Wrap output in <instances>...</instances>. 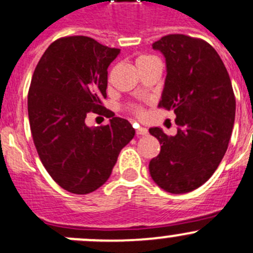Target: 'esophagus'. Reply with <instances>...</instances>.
Here are the masks:
<instances>
[{"label": "esophagus", "instance_id": "1", "mask_svg": "<svg viewBox=\"0 0 253 253\" xmlns=\"http://www.w3.org/2000/svg\"><path fill=\"white\" fill-rule=\"evenodd\" d=\"M136 134L137 136H147L148 134V129L144 128V127H136Z\"/></svg>", "mask_w": 253, "mask_h": 253}]
</instances>
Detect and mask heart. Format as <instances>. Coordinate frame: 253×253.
Instances as JSON below:
<instances>
[{"mask_svg":"<svg viewBox=\"0 0 253 253\" xmlns=\"http://www.w3.org/2000/svg\"><path fill=\"white\" fill-rule=\"evenodd\" d=\"M152 58H153V56H149V55L139 56V58L137 59V64H139V63H143V61H146V60H149V59H152ZM129 110H131V111L133 112L137 117L143 116V109H142L141 106H138V105H131V106H129Z\"/></svg>","mask_w":253,"mask_h":253,"instance_id":"obj_1","label":"heart"}]
</instances>
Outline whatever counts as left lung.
Segmentation results:
<instances>
[{
  "instance_id": "obj_1",
  "label": "left lung",
  "mask_w": 253,
  "mask_h": 253,
  "mask_svg": "<svg viewBox=\"0 0 253 253\" xmlns=\"http://www.w3.org/2000/svg\"><path fill=\"white\" fill-rule=\"evenodd\" d=\"M166 56L167 78L158 107L175 114L176 134L159 127L149 133L161 152L149 162L154 183L171 194L199 188L226 153L235 122L236 100L229 73L208 42L168 34L152 44Z\"/></svg>"
}]
</instances>
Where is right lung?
Here are the masks:
<instances>
[{
  "label": "right lung",
  "mask_w": 253,
  "mask_h": 253,
  "mask_svg": "<svg viewBox=\"0 0 253 253\" xmlns=\"http://www.w3.org/2000/svg\"><path fill=\"white\" fill-rule=\"evenodd\" d=\"M120 49L85 36L63 37L46 48L32 77L28 117L44 168L58 185L89 194L111 175L121 149L133 138L127 120L89 128V112L109 116L107 68Z\"/></svg>",
  "instance_id": "add662e5"
}]
</instances>
